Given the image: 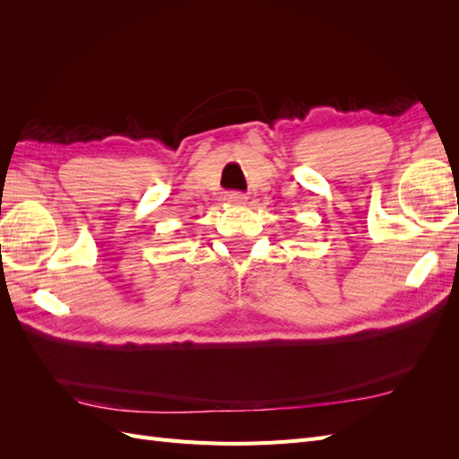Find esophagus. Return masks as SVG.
I'll return each mask as SVG.
<instances>
[{
	"instance_id": "1",
	"label": "esophagus",
	"mask_w": 459,
	"mask_h": 459,
	"mask_svg": "<svg viewBox=\"0 0 459 459\" xmlns=\"http://www.w3.org/2000/svg\"><path fill=\"white\" fill-rule=\"evenodd\" d=\"M226 201L231 204V206H241L247 203V195L241 191H230L226 195Z\"/></svg>"
}]
</instances>
